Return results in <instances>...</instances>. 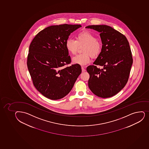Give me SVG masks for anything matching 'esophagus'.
<instances>
[{"label": "esophagus", "instance_id": "obj_1", "mask_svg": "<svg viewBox=\"0 0 149 149\" xmlns=\"http://www.w3.org/2000/svg\"><path fill=\"white\" fill-rule=\"evenodd\" d=\"M81 70H82V72H85L86 70L84 68V67H81Z\"/></svg>", "mask_w": 149, "mask_h": 149}]
</instances>
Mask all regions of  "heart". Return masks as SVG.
<instances>
[{
	"label": "heart",
	"instance_id": "obj_1",
	"mask_svg": "<svg viewBox=\"0 0 149 149\" xmlns=\"http://www.w3.org/2000/svg\"><path fill=\"white\" fill-rule=\"evenodd\" d=\"M83 54L76 56L72 58L74 63L85 65L91 61V57L95 58L98 57L102 51V44L97 40L93 34L88 31L79 33L76 36V40L68 38L65 42L66 49L72 54H75L79 46H83Z\"/></svg>",
	"mask_w": 149,
	"mask_h": 149
}]
</instances>
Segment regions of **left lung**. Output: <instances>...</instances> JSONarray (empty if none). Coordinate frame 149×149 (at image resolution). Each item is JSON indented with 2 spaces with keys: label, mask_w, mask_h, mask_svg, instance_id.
<instances>
[{
  "label": "left lung",
  "mask_w": 149,
  "mask_h": 149,
  "mask_svg": "<svg viewBox=\"0 0 149 149\" xmlns=\"http://www.w3.org/2000/svg\"><path fill=\"white\" fill-rule=\"evenodd\" d=\"M86 28L100 33L102 51L94 65L86 68L90 77L88 87L97 96L106 98L113 96L124 88L129 79L133 63L129 42L121 33L106 25H89Z\"/></svg>",
  "instance_id": "obj_1"
}]
</instances>
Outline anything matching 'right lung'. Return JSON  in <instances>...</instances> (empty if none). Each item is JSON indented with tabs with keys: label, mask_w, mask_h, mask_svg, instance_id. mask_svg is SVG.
<instances>
[{
	"label": "right lung",
	"mask_w": 149,
	"mask_h": 149,
	"mask_svg": "<svg viewBox=\"0 0 149 149\" xmlns=\"http://www.w3.org/2000/svg\"><path fill=\"white\" fill-rule=\"evenodd\" d=\"M81 25L49 26L40 31L30 45L28 69L36 88L51 100L68 95L73 87L81 67L78 64L65 68L71 62L65 42Z\"/></svg>",
	"instance_id": "add662e5"
}]
</instances>
